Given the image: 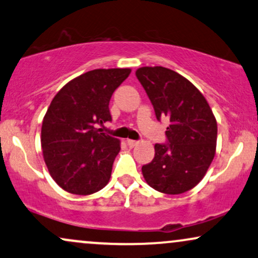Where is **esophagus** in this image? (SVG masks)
<instances>
[{
    "label": "esophagus",
    "instance_id": "34e87169",
    "mask_svg": "<svg viewBox=\"0 0 258 258\" xmlns=\"http://www.w3.org/2000/svg\"><path fill=\"white\" fill-rule=\"evenodd\" d=\"M138 141H133V139H127V145H128L130 148H133V147H136V145L138 144Z\"/></svg>",
    "mask_w": 258,
    "mask_h": 258
}]
</instances>
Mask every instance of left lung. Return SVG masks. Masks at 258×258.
<instances>
[{
    "label": "left lung",
    "instance_id": "obj_1",
    "mask_svg": "<svg viewBox=\"0 0 258 258\" xmlns=\"http://www.w3.org/2000/svg\"><path fill=\"white\" fill-rule=\"evenodd\" d=\"M136 76L153 104L156 119L168 117L167 143L155 144V157L142 167L156 191L179 195L203 179L215 156L218 123L194 84L166 67H142Z\"/></svg>",
    "mask_w": 258,
    "mask_h": 258
}]
</instances>
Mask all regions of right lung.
Returning a JSON list of instances; mask_svg holds the SVG:
<instances>
[{
    "instance_id": "right-lung-1",
    "label": "right lung",
    "mask_w": 258,
    "mask_h": 258,
    "mask_svg": "<svg viewBox=\"0 0 258 258\" xmlns=\"http://www.w3.org/2000/svg\"><path fill=\"white\" fill-rule=\"evenodd\" d=\"M130 68L94 70L57 92L42 125L43 157L55 182L74 195H91L110 179L120 141L97 126L111 121L109 101Z\"/></svg>"
}]
</instances>
